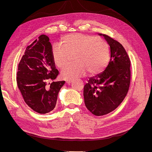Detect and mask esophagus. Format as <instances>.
I'll return each mask as SVG.
<instances>
[{
  "label": "esophagus",
  "instance_id": "1",
  "mask_svg": "<svg viewBox=\"0 0 152 152\" xmlns=\"http://www.w3.org/2000/svg\"><path fill=\"white\" fill-rule=\"evenodd\" d=\"M71 82H72V80H66V83L68 84H70Z\"/></svg>",
  "mask_w": 152,
  "mask_h": 152
}]
</instances>
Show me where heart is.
<instances>
[{"mask_svg": "<svg viewBox=\"0 0 152 152\" xmlns=\"http://www.w3.org/2000/svg\"><path fill=\"white\" fill-rule=\"evenodd\" d=\"M60 45L54 46L51 50L55 66L63 68L73 56L75 63L62 71L61 77L72 80L86 75L91 76L102 73L108 65L110 50L108 43L94 36L73 34L61 39Z\"/></svg>", "mask_w": 152, "mask_h": 152, "instance_id": "b5f03b06", "label": "heart"}]
</instances>
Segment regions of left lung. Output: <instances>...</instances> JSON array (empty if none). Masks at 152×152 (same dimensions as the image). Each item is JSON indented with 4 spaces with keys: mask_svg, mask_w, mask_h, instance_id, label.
Returning <instances> with one entry per match:
<instances>
[{
    "mask_svg": "<svg viewBox=\"0 0 152 152\" xmlns=\"http://www.w3.org/2000/svg\"><path fill=\"white\" fill-rule=\"evenodd\" d=\"M110 45L111 56L101 74L91 77L84 87L86 107L96 116L116 109L126 96L131 82V61L121 44L100 34Z\"/></svg>",
    "mask_w": 152,
    "mask_h": 152,
    "instance_id": "8db88e82",
    "label": "left lung"
}]
</instances>
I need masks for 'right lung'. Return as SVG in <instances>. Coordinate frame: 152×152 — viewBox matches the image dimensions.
Here are the masks:
<instances>
[{
  "label": "right lung",
  "mask_w": 152,
  "mask_h": 152,
  "mask_svg": "<svg viewBox=\"0 0 152 152\" xmlns=\"http://www.w3.org/2000/svg\"><path fill=\"white\" fill-rule=\"evenodd\" d=\"M52 45L47 35L26 47L17 72V84L25 102L35 112L48 113L55 108L58 94L65 81L54 80L59 74L52 58Z\"/></svg>",
  "instance_id": "1"
}]
</instances>
